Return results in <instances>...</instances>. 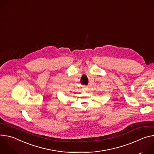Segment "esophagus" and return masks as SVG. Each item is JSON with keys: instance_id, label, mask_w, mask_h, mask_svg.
Here are the masks:
<instances>
[{"instance_id": "34e87169", "label": "esophagus", "mask_w": 154, "mask_h": 154, "mask_svg": "<svg viewBox=\"0 0 154 154\" xmlns=\"http://www.w3.org/2000/svg\"><path fill=\"white\" fill-rule=\"evenodd\" d=\"M88 88L87 86H84V87L83 88V90L84 91H88Z\"/></svg>"}]
</instances>
